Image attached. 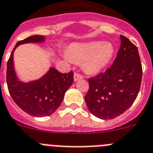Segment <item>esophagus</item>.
I'll return each instance as SVG.
<instances>
[{
  "instance_id": "esophagus-1",
  "label": "esophagus",
  "mask_w": 153,
  "mask_h": 153,
  "mask_svg": "<svg viewBox=\"0 0 153 153\" xmlns=\"http://www.w3.org/2000/svg\"><path fill=\"white\" fill-rule=\"evenodd\" d=\"M83 78V76L80 74H78V73H75V75H74V81L75 82H77L79 79H82Z\"/></svg>"
}]
</instances>
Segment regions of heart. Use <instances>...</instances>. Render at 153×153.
I'll list each match as a JSON object with an SVG mask.
<instances>
[{
  "instance_id": "1",
  "label": "heart",
  "mask_w": 153,
  "mask_h": 153,
  "mask_svg": "<svg viewBox=\"0 0 153 153\" xmlns=\"http://www.w3.org/2000/svg\"><path fill=\"white\" fill-rule=\"evenodd\" d=\"M114 48L111 43L91 42L75 43L70 47V58L74 62H83V67L88 73H98L111 62Z\"/></svg>"
}]
</instances>
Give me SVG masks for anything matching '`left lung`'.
<instances>
[{"instance_id": "8db88e82", "label": "left lung", "mask_w": 153, "mask_h": 153, "mask_svg": "<svg viewBox=\"0 0 153 153\" xmlns=\"http://www.w3.org/2000/svg\"><path fill=\"white\" fill-rule=\"evenodd\" d=\"M121 45L111 67L88 78V108L101 119H112L132 105L140 89L143 68L137 47L120 35Z\"/></svg>"}]
</instances>
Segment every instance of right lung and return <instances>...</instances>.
Returning <instances> with one entry per match:
<instances>
[{
    "label": "right lung",
    "instance_id": "obj_1",
    "mask_svg": "<svg viewBox=\"0 0 153 153\" xmlns=\"http://www.w3.org/2000/svg\"><path fill=\"white\" fill-rule=\"evenodd\" d=\"M42 35H33L16 44L7 65V84L10 96L16 104L26 113L34 117L48 116L60 106L65 93L74 82V73H61L50 68L39 79L29 82L19 80L14 68V51L20 45L42 43Z\"/></svg>",
    "mask_w": 153,
    "mask_h": 153
}]
</instances>
